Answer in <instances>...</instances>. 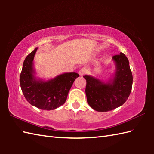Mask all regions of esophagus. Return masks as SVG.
I'll return each mask as SVG.
<instances>
[{
  "label": "esophagus",
  "instance_id": "1",
  "mask_svg": "<svg viewBox=\"0 0 154 154\" xmlns=\"http://www.w3.org/2000/svg\"><path fill=\"white\" fill-rule=\"evenodd\" d=\"M87 73V69L85 68V67L81 68L79 71V74L80 75H81V76H83V75H85Z\"/></svg>",
  "mask_w": 154,
  "mask_h": 154
}]
</instances>
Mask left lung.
<instances>
[{"label":"left lung","mask_w":154,"mask_h":154,"mask_svg":"<svg viewBox=\"0 0 154 154\" xmlns=\"http://www.w3.org/2000/svg\"><path fill=\"white\" fill-rule=\"evenodd\" d=\"M116 71L110 83H104L89 75L83 76L87 81L85 93L89 106L99 112H107L116 109L126 102L132 87V74L129 61L123 53L112 57Z\"/></svg>","instance_id":"8db88e82"}]
</instances>
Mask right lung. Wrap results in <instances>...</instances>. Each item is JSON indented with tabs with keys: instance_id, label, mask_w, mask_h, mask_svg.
<instances>
[{
	"instance_id": "obj_1",
	"label": "right lung",
	"mask_w": 154,
	"mask_h": 154,
	"mask_svg": "<svg viewBox=\"0 0 154 154\" xmlns=\"http://www.w3.org/2000/svg\"><path fill=\"white\" fill-rule=\"evenodd\" d=\"M37 50L35 48L29 54L23 63L20 77L21 89L26 99L32 105L42 110H54L65 103L72 85L79 75L64 73L47 82L35 80L32 61Z\"/></svg>"
}]
</instances>
